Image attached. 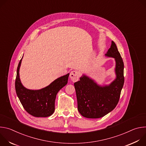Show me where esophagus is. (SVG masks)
<instances>
[{
  "label": "esophagus",
  "mask_w": 146,
  "mask_h": 146,
  "mask_svg": "<svg viewBox=\"0 0 146 146\" xmlns=\"http://www.w3.org/2000/svg\"><path fill=\"white\" fill-rule=\"evenodd\" d=\"M70 78L73 82L77 81L79 78V72L77 70H73L71 72L70 74Z\"/></svg>",
  "instance_id": "obj_1"
}]
</instances>
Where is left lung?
<instances>
[{
	"instance_id": "8db88e82",
	"label": "left lung",
	"mask_w": 146,
	"mask_h": 146,
	"mask_svg": "<svg viewBox=\"0 0 146 146\" xmlns=\"http://www.w3.org/2000/svg\"><path fill=\"white\" fill-rule=\"evenodd\" d=\"M105 56L115 61V78L108 85L100 86L83 74L74 82L79 113L86 118H99L111 111L117 106L124 83L123 62L116 44L111 41Z\"/></svg>"
}]
</instances>
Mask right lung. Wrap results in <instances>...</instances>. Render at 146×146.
<instances>
[{
    "label": "right lung",
    "instance_id": "add662e5",
    "mask_svg": "<svg viewBox=\"0 0 146 146\" xmlns=\"http://www.w3.org/2000/svg\"><path fill=\"white\" fill-rule=\"evenodd\" d=\"M22 59L18 65L15 82L17 96L24 109L31 115L36 117H49L55 110L56 94L67 84L69 73L56 78L43 88L37 90H29L22 84L19 78V68Z\"/></svg>",
    "mask_w": 146,
    "mask_h": 146
}]
</instances>
